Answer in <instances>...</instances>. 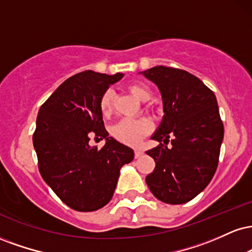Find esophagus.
Instances as JSON below:
<instances>
[{
	"instance_id": "1",
	"label": "esophagus",
	"mask_w": 252,
	"mask_h": 252,
	"mask_svg": "<svg viewBox=\"0 0 252 252\" xmlns=\"http://www.w3.org/2000/svg\"><path fill=\"white\" fill-rule=\"evenodd\" d=\"M134 153H135V158H138L140 156L143 155V150H141V149H135Z\"/></svg>"
}]
</instances>
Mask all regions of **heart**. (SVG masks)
<instances>
[{
	"label": "heart",
	"instance_id": "heart-1",
	"mask_svg": "<svg viewBox=\"0 0 252 252\" xmlns=\"http://www.w3.org/2000/svg\"><path fill=\"white\" fill-rule=\"evenodd\" d=\"M132 96L140 100H148L150 89L142 83H130L126 86ZM99 110L104 117H108L114 110V92L106 90L99 99ZM153 130V122L147 117L123 118L111 128V135L117 141L129 146H137L146 135Z\"/></svg>",
	"mask_w": 252,
	"mask_h": 252
}]
</instances>
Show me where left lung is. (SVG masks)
Instances as JSON below:
<instances>
[{"mask_svg":"<svg viewBox=\"0 0 252 252\" xmlns=\"http://www.w3.org/2000/svg\"><path fill=\"white\" fill-rule=\"evenodd\" d=\"M141 74L160 89L164 111L152 137L160 144L147 152L155 168L146 182L158 200L185 204L210 184L218 167L224 126L216 96L199 78L180 68L154 66Z\"/></svg>","mask_w":252,"mask_h":252,"instance_id":"obj_1","label":"left lung"}]
</instances>
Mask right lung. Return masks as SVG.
I'll return each mask as SVG.
<instances>
[{
	"mask_svg": "<svg viewBox=\"0 0 252 252\" xmlns=\"http://www.w3.org/2000/svg\"><path fill=\"white\" fill-rule=\"evenodd\" d=\"M122 73L108 76L84 71L66 79L36 117L33 144L39 172L46 184L71 209L91 212L111 200L120 170L131 162V148L109 137L99 99ZM105 138L100 150L89 138Z\"/></svg>",
	"mask_w": 252,
	"mask_h": 252,
	"instance_id": "right-lung-1",
	"label": "right lung"
}]
</instances>
